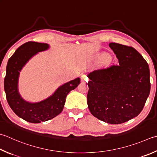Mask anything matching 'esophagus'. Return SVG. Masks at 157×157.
Instances as JSON below:
<instances>
[{
	"instance_id": "1",
	"label": "esophagus",
	"mask_w": 157,
	"mask_h": 157,
	"mask_svg": "<svg viewBox=\"0 0 157 157\" xmlns=\"http://www.w3.org/2000/svg\"><path fill=\"white\" fill-rule=\"evenodd\" d=\"M81 81L82 82H87L88 81V78L86 75H82L81 76Z\"/></svg>"
}]
</instances>
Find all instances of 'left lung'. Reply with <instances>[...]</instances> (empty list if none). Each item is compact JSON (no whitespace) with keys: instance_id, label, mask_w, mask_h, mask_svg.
I'll return each mask as SVG.
<instances>
[{"instance_id":"left-lung-1","label":"left lung","mask_w":157,"mask_h":157,"mask_svg":"<svg viewBox=\"0 0 157 157\" xmlns=\"http://www.w3.org/2000/svg\"><path fill=\"white\" fill-rule=\"evenodd\" d=\"M109 46L119 65L89 73L87 103L94 117L117 124L136 117L142 111L150 91V70L136 49L116 43H110Z\"/></svg>"}]
</instances>
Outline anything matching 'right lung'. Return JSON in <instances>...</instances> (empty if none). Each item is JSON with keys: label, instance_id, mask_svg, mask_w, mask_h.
Returning <instances> with one entry per match:
<instances>
[{"label": "right lung", "instance_id": "right-lung-1", "mask_svg": "<svg viewBox=\"0 0 157 157\" xmlns=\"http://www.w3.org/2000/svg\"><path fill=\"white\" fill-rule=\"evenodd\" d=\"M49 48L50 45L47 44L27 42L15 50L6 68L4 88L9 105L17 116L31 123L45 122L62 112L67 94L80 83L79 78L67 82L58 87L51 96L39 102L30 103L21 97L18 80L21 69L35 55Z\"/></svg>", "mask_w": 157, "mask_h": 157}]
</instances>
